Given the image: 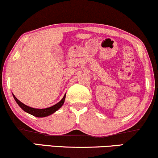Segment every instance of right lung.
<instances>
[{
	"mask_svg": "<svg viewBox=\"0 0 158 158\" xmlns=\"http://www.w3.org/2000/svg\"><path fill=\"white\" fill-rule=\"evenodd\" d=\"M13 96H14V98H15V100L16 101V102L17 103V104L19 105L24 111L37 117H47V116L52 114H53L54 112H55L56 111L58 110L60 108L63 106L65 99V95L64 97L63 98V99H62L60 102L57 103V104L54 105L51 107L47 108V109H34V108L27 106H26L25 104H24V103H22L21 101H19V100L15 96V95H13Z\"/></svg>",
	"mask_w": 158,
	"mask_h": 158,
	"instance_id": "obj_1",
	"label": "right lung"
}]
</instances>
